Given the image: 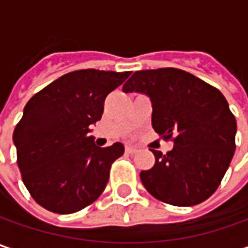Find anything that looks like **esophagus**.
Returning a JSON list of instances; mask_svg holds the SVG:
<instances>
[{
  "label": "esophagus",
  "mask_w": 248,
  "mask_h": 248,
  "mask_svg": "<svg viewBox=\"0 0 248 248\" xmlns=\"http://www.w3.org/2000/svg\"><path fill=\"white\" fill-rule=\"evenodd\" d=\"M125 152H127L128 155H134V153L138 152V148H135V146H125Z\"/></svg>",
  "instance_id": "1"
}]
</instances>
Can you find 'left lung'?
Instances as JSON below:
<instances>
[{
  "mask_svg": "<svg viewBox=\"0 0 248 248\" xmlns=\"http://www.w3.org/2000/svg\"><path fill=\"white\" fill-rule=\"evenodd\" d=\"M123 91L148 95L155 131L174 138V148L166 155L150 149L155 166L140 171L146 190L179 207L207 200L221 184L236 149V119L224 95L174 67L135 72Z\"/></svg>",
  "mask_w": 248,
  "mask_h": 248,
  "instance_id": "left-lung-1",
  "label": "left lung"
}]
</instances>
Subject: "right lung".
Returning <instances> with one entry per match:
<instances>
[{"label":"right lung","mask_w":248,"mask_h":248,"mask_svg":"<svg viewBox=\"0 0 248 248\" xmlns=\"http://www.w3.org/2000/svg\"><path fill=\"white\" fill-rule=\"evenodd\" d=\"M129 72L95 69L67 73L37 92L14 131L24 186L38 204L56 214L77 213L105 190L123 143L95 145L91 125L99 121L111 91Z\"/></svg>","instance_id":"obj_1"}]
</instances>
